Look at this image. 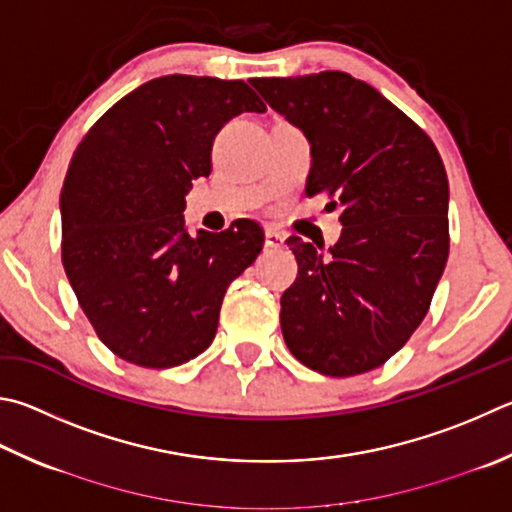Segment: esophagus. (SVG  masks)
Returning a JSON list of instances; mask_svg holds the SVG:
<instances>
[{"label": "esophagus", "instance_id": "esophagus-1", "mask_svg": "<svg viewBox=\"0 0 512 512\" xmlns=\"http://www.w3.org/2000/svg\"><path fill=\"white\" fill-rule=\"evenodd\" d=\"M284 235L280 230H275V228H268L266 230V246L268 248H282L284 246Z\"/></svg>", "mask_w": 512, "mask_h": 512}]
</instances>
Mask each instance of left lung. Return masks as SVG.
<instances>
[{"instance_id": "obj_1", "label": "left lung", "mask_w": 512, "mask_h": 512, "mask_svg": "<svg viewBox=\"0 0 512 512\" xmlns=\"http://www.w3.org/2000/svg\"><path fill=\"white\" fill-rule=\"evenodd\" d=\"M311 145L306 194L342 206L329 255L288 237L297 277L282 295L293 356L324 376H356L401 349L430 309L450 253L448 174L421 127L342 71L255 78Z\"/></svg>"}]
</instances>
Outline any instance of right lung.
<instances>
[{
    "label": "right lung",
    "instance_id": "obj_1",
    "mask_svg": "<svg viewBox=\"0 0 512 512\" xmlns=\"http://www.w3.org/2000/svg\"><path fill=\"white\" fill-rule=\"evenodd\" d=\"M266 105L244 80L163 76L102 114L73 152L60 194L62 264L105 347L167 369L215 340L226 288L255 262L264 230H185V194L212 170L230 118Z\"/></svg>",
    "mask_w": 512,
    "mask_h": 512
}]
</instances>
